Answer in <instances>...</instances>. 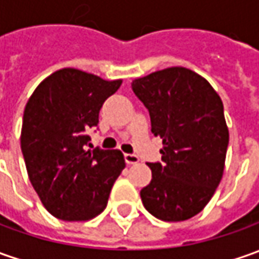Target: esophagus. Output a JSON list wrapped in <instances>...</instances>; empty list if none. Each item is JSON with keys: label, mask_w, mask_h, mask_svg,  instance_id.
<instances>
[{"label": "esophagus", "mask_w": 259, "mask_h": 259, "mask_svg": "<svg viewBox=\"0 0 259 259\" xmlns=\"http://www.w3.org/2000/svg\"><path fill=\"white\" fill-rule=\"evenodd\" d=\"M124 160L127 165H136L139 162V157L136 155H132V153H126L124 155Z\"/></svg>", "instance_id": "34e87169"}]
</instances>
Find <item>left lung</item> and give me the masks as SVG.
<instances>
[{"instance_id":"1","label":"left lung","mask_w":259,"mask_h":259,"mask_svg":"<svg viewBox=\"0 0 259 259\" xmlns=\"http://www.w3.org/2000/svg\"><path fill=\"white\" fill-rule=\"evenodd\" d=\"M132 90L149 110L152 133L163 142L162 160L147 163L152 181L140 191L143 206L167 222L192 218L210 201L224 174L229 133L222 100L185 67L136 78Z\"/></svg>"}]
</instances>
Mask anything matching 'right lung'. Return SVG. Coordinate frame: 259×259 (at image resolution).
Instances as JSON below:
<instances>
[{"label": "right lung", "instance_id": "obj_1", "mask_svg": "<svg viewBox=\"0 0 259 259\" xmlns=\"http://www.w3.org/2000/svg\"><path fill=\"white\" fill-rule=\"evenodd\" d=\"M120 84L63 68L41 81L27 102L21 150L32 188L56 218L89 221L107 205L124 157L120 150L87 149V132Z\"/></svg>", "mask_w": 259, "mask_h": 259}]
</instances>
